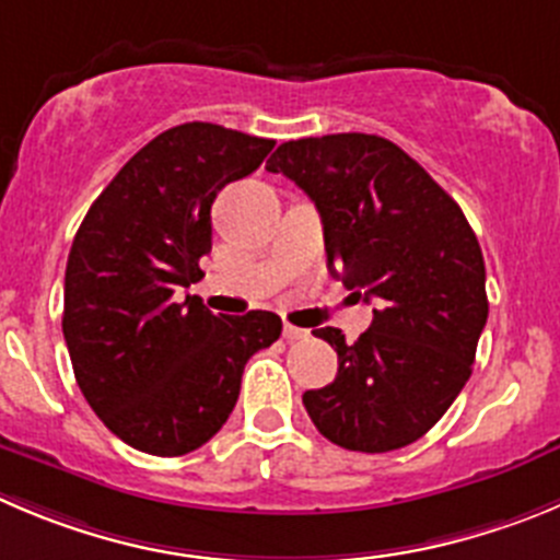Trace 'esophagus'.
<instances>
[{"label": "esophagus", "instance_id": "34e87169", "mask_svg": "<svg viewBox=\"0 0 560 560\" xmlns=\"http://www.w3.org/2000/svg\"><path fill=\"white\" fill-rule=\"evenodd\" d=\"M310 337V328H298V326H292V323H284V339H306Z\"/></svg>", "mask_w": 560, "mask_h": 560}]
</instances>
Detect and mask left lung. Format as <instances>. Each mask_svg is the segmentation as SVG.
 Instances as JSON below:
<instances>
[{"label":"left lung","mask_w":560,"mask_h":560,"mask_svg":"<svg viewBox=\"0 0 560 560\" xmlns=\"http://www.w3.org/2000/svg\"><path fill=\"white\" fill-rule=\"evenodd\" d=\"M265 168L315 201L328 270L378 304L357 342L331 326L315 331L339 370L328 386L304 392L312 422L345 451L411 445L472 375L489 317L472 226L420 162L378 135L290 140Z\"/></svg>","instance_id":"8db88e82"}]
</instances>
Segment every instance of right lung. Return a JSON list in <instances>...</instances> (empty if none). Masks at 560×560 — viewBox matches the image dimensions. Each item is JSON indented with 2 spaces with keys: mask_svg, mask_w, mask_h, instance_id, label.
I'll return each mask as SVG.
<instances>
[{
  "mask_svg": "<svg viewBox=\"0 0 560 560\" xmlns=\"http://www.w3.org/2000/svg\"><path fill=\"white\" fill-rule=\"evenodd\" d=\"M218 124L156 135L91 203L66 265L62 337L98 420L135 451L185 456L232 415L245 362L281 337V317L215 315L198 295L212 201L273 149Z\"/></svg>",
  "mask_w": 560,
  "mask_h": 560,
  "instance_id": "add662e5",
  "label": "right lung"
}]
</instances>
